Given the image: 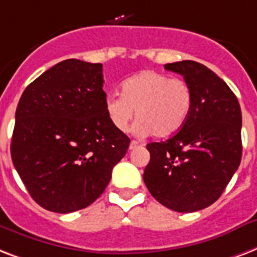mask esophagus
Here are the masks:
<instances>
[{
    "instance_id": "34e87169",
    "label": "esophagus",
    "mask_w": 257,
    "mask_h": 257,
    "mask_svg": "<svg viewBox=\"0 0 257 257\" xmlns=\"http://www.w3.org/2000/svg\"><path fill=\"white\" fill-rule=\"evenodd\" d=\"M141 145H142V143L138 142V141H131V142H130V150H135V149L141 146Z\"/></svg>"
}]
</instances>
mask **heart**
Here are the masks:
<instances>
[{
  "label": "heart",
  "mask_w": 257,
  "mask_h": 257,
  "mask_svg": "<svg viewBox=\"0 0 257 257\" xmlns=\"http://www.w3.org/2000/svg\"><path fill=\"white\" fill-rule=\"evenodd\" d=\"M190 85L182 79H172L157 71H143L127 79L120 96L111 95L104 108L111 124L126 131L135 115L137 134L164 138L180 130L192 108Z\"/></svg>",
  "instance_id": "1"
}]
</instances>
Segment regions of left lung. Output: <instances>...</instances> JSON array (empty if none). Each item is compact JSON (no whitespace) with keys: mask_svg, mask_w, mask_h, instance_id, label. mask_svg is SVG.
Returning <instances> with one entry per match:
<instances>
[{"mask_svg":"<svg viewBox=\"0 0 257 257\" xmlns=\"http://www.w3.org/2000/svg\"><path fill=\"white\" fill-rule=\"evenodd\" d=\"M190 85L192 108L180 131L147 145L143 181L166 208L190 213L217 201L241 161V110L236 95L208 67L192 60L165 64Z\"/></svg>","mask_w":257,"mask_h":257,"instance_id":"left-lung-1","label":"left lung"}]
</instances>
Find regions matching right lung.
Segmentation results:
<instances>
[{"mask_svg":"<svg viewBox=\"0 0 257 257\" xmlns=\"http://www.w3.org/2000/svg\"><path fill=\"white\" fill-rule=\"evenodd\" d=\"M103 65L68 59L28 85L16 110L11 154L33 200L71 213L91 205L126 156L130 138L107 118Z\"/></svg>","mask_w":257,"mask_h":257,"instance_id":"right-lung-1","label":"right lung"}]
</instances>
